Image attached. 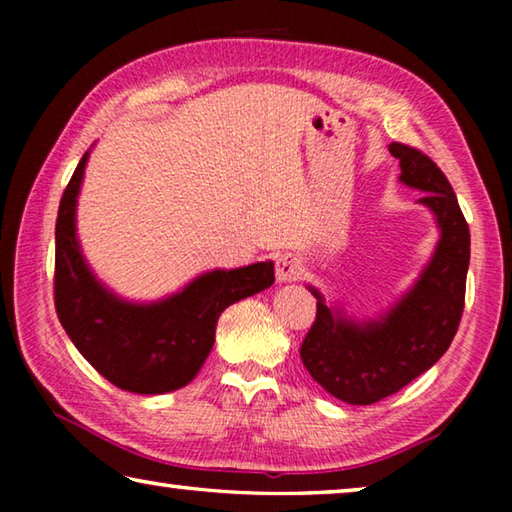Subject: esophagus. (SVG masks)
I'll use <instances>...</instances> for the list:
<instances>
[{"mask_svg": "<svg viewBox=\"0 0 512 512\" xmlns=\"http://www.w3.org/2000/svg\"><path fill=\"white\" fill-rule=\"evenodd\" d=\"M302 275V259L293 253L280 255L275 264V280L277 282H296Z\"/></svg>", "mask_w": 512, "mask_h": 512, "instance_id": "1", "label": "esophagus"}]
</instances>
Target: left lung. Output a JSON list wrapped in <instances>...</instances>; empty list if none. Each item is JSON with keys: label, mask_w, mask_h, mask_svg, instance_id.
Listing matches in <instances>:
<instances>
[{"label": "left lung", "mask_w": 512, "mask_h": 512, "mask_svg": "<svg viewBox=\"0 0 512 512\" xmlns=\"http://www.w3.org/2000/svg\"><path fill=\"white\" fill-rule=\"evenodd\" d=\"M388 151L400 160V183L424 192L418 203L436 219V250L413 287L377 318H350L309 287L316 320L300 348L309 375L336 400L357 406L397 393L443 357L461 323L470 266V228L445 173L406 144L393 142Z\"/></svg>", "instance_id": "obj_1"}]
</instances>
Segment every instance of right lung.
Wrapping results in <instances>:
<instances>
[{"instance_id": "right-lung-1", "label": "right lung", "mask_w": 512, "mask_h": 512, "mask_svg": "<svg viewBox=\"0 0 512 512\" xmlns=\"http://www.w3.org/2000/svg\"><path fill=\"white\" fill-rule=\"evenodd\" d=\"M90 151L60 198L56 219V314L72 343L99 375L121 391L171 393L187 386L210 354L223 309L275 282L273 262L214 268L178 293L133 302L92 273L76 237V203Z\"/></svg>"}]
</instances>
